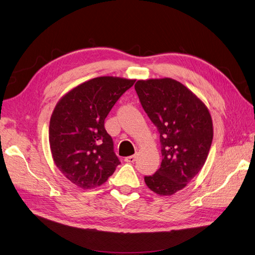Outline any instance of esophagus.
Returning a JSON list of instances; mask_svg holds the SVG:
<instances>
[{
	"mask_svg": "<svg viewBox=\"0 0 255 255\" xmlns=\"http://www.w3.org/2000/svg\"><path fill=\"white\" fill-rule=\"evenodd\" d=\"M136 160V155H129V157H126L125 158V161L127 162V163H133L134 161Z\"/></svg>",
	"mask_w": 255,
	"mask_h": 255,
	"instance_id": "esophagus-1",
	"label": "esophagus"
}]
</instances>
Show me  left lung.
Segmentation results:
<instances>
[{
    "mask_svg": "<svg viewBox=\"0 0 255 255\" xmlns=\"http://www.w3.org/2000/svg\"><path fill=\"white\" fill-rule=\"evenodd\" d=\"M144 111L160 134L162 162L146 185L161 196L182 190L208 158L213 124L205 105L171 78L137 80L134 86Z\"/></svg>",
    "mask_w": 255,
    "mask_h": 255,
    "instance_id": "8db88e82",
    "label": "left lung"
}]
</instances>
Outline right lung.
I'll return each instance as SVG.
<instances>
[{
	"mask_svg": "<svg viewBox=\"0 0 255 255\" xmlns=\"http://www.w3.org/2000/svg\"><path fill=\"white\" fill-rule=\"evenodd\" d=\"M134 81L96 77L71 90L56 105L48 138L56 166L72 183L85 190L100 186L121 164L105 120Z\"/></svg>",
	"mask_w": 255,
	"mask_h": 255,
	"instance_id": "add662e5",
	"label": "right lung"
}]
</instances>
